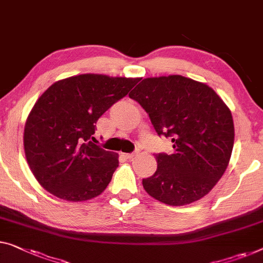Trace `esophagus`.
Returning <instances> with one entry per match:
<instances>
[{"instance_id":"1","label":"esophagus","mask_w":263,"mask_h":263,"mask_svg":"<svg viewBox=\"0 0 263 263\" xmlns=\"http://www.w3.org/2000/svg\"><path fill=\"white\" fill-rule=\"evenodd\" d=\"M133 155H135V152H132V154H124V156L126 157V158H132Z\"/></svg>"}]
</instances>
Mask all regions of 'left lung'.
I'll use <instances>...</instances> for the list:
<instances>
[{
    "label": "left lung",
    "mask_w": 263,
    "mask_h": 263,
    "mask_svg": "<svg viewBox=\"0 0 263 263\" xmlns=\"http://www.w3.org/2000/svg\"><path fill=\"white\" fill-rule=\"evenodd\" d=\"M150 117L174 152L155 154L157 170L143 179L146 193L169 205H185L216 185L234 146L229 108L213 88L182 76L147 78L128 94Z\"/></svg>",
    "instance_id": "left-lung-1"
}]
</instances>
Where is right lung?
Instances as JSON below:
<instances>
[{
  "instance_id": "add662e5",
  "label": "right lung",
  "mask_w": 263,
  "mask_h": 263,
  "mask_svg": "<svg viewBox=\"0 0 263 263\" xmlns=\"http://www.w3.org/2000/svg\"><path fill=\"white\" fill-rule=\"evenodd\" d=\"M138 79L82 74L53 84L26 121L29 167L50 194L80 202L100 195L118 167V155L94 144L98 119Z\"/></svg>"
}]
</instances>
